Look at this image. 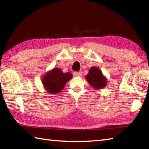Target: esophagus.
I'll return each mask as SVG.
<instances>
[{
	"mask_svg": "<svg viewBox=\"0 0 149 149\" xmlns=\"http://www.w3.org/2000/svg\"><path fill=\"white\" fill-rule=\"evenodd\" d=\"M74 75L75 76H81V72H74Z\"/></svg>",
	"mask_w": 149,
	"mask_h": 149,
	"instance_id": "34e87169",
	"label": "esophagus"
}]
</instances>
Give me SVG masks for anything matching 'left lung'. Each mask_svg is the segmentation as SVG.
Masks as SVG:
<instances>
[{"label":"left lung","mask_w":149,"mask_h":149,"mask_svg":"<svg viewBox=\"0 0 149 149\" xmlns=\"http://www.w3.org/2000/svg\"><path fill=\"white\" fill-rule=\"evenodd\" d=\"M85 78L89 84L96 89H103L107 85V78L97 67L90 68L89 74L85 76Z\"/></svg>","instance_id":"1"}]
</instances>
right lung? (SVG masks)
I'll use <instances>...</instances> for the list:
<instances>
[{"label":"right lung","instance_id":"obj_1","mask_svg":"<svg viewBox=\"0 0 149 149\" xmlns=\"http://www.w3.org/2000/svg\"><path fill=\"white\" fill-rule=\"evenodd\" d=\"M72 78V75L70 72L63 73L60 68H55L44 75L42 83L47 92L57 94L62 91L65 84Z\"/></svg>","mask_w":149,"mask_h":149}]
</instances>
